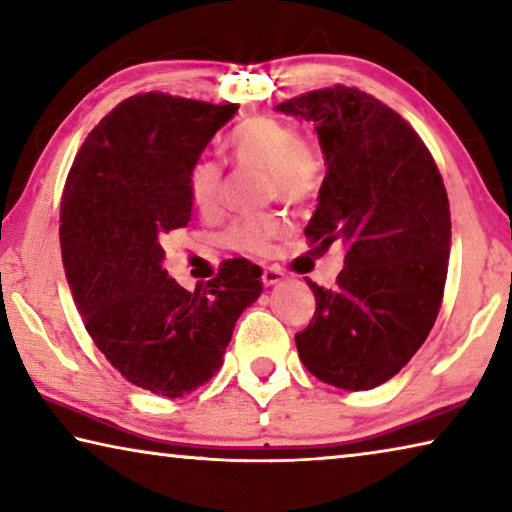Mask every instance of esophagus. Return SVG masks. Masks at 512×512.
Wrapping results in <instances>:
<instances>
[{"label": "esophagus", "mask_w": 512, "mask_h": 512, "mask_svg": "<svg viewBox=\"0 0 512 512\" xmlns=\"http://www.w3.org/2000/svg\"><path fill=\"white\" fill-rule=\"evenodd\" d=\"M284 280V275H282V271H277V268H264V273H262V282L266 284V287H275V284H280Z\"/></svg>", "instance_id": "esophagus-1"}]
</instances>
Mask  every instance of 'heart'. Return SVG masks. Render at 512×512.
Segmentation results:
<instances>
[{"label":"heart","instance_id":"b5f03b06","mask_svg":"<svg viewBox=\"0 0 512 512\" xmlns=\"http://www.w3.org/2000/svg\"><path fill=\"white\" fill-rule=\"evenodd\" d=\"M232 158L246 167L268 173V192L287 203H307L320 192L325 178V158L318 146L305 142L296 126L275 117H250L230 137ZM221 167L214 160H198L187 176L192 203L201 212H214L221 203ZM287 221L280 214L244 216L232 223V246L259 253L275 237L284 235Z\"/></svg>","mask_w":512,"mask_h":512}]
</instances>
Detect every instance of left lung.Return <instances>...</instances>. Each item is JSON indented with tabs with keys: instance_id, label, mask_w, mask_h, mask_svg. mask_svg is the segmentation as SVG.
Returning <instances> with one entry per match:
<instances>
[{
	"instance_id": "8db88e82",
	"label": "left lung",
	"mask_w": 512,
	"mask_h": 512,
	"mask_svg": "<svg viewBox=\"0 0 512 512\" xmlns=\"http://www.w3.org/2000/svg\"><path fill=\"white\" fill-rule=\"evenodd\" d=\"M277 110L314 121L325 158L305 235L345 246L334 289L307 280L316 311L296 334L300 361L325 384L370 391L436 323L452 246L443 178L409 121L357 88L314 90Z\"/></svg>"
}]
</instances>
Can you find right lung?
Here are the masks:
<instances>
[{
    "label": "right lung",
    "mask_w": 512,
    "mask_h": 512,
    "mask_svg": "<svg viewBox=\"0 0 512 512\" xmlns=\"http://www.w3.org/2000/svg\"><path fill=\"white\" fill-rule=\"evenodd\" d=\"M239 106L135 94L85 137L60 203V253L85 329L131 384L162 397L196 391L223 366L262 268L225 259L187 291L162 268V241L192 219L187 176Z\"/></svg>",
    "instance_id": "add662e5"
}]
</instances>
